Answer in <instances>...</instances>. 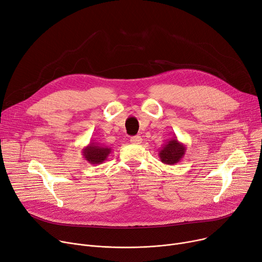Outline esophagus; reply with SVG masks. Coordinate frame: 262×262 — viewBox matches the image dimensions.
Returning <instances> with one entry per match:
<instances>
[{
	"instance_id": "34e87169",
	"label": "esophagus",
	"mask_w": 262,
	"mask_h": 262,
	"mask_svg": "<svg viewBox=\"0 0 262 262\" xmlns=\"http://www.w3.org/2000/svg\"><path fill=\"white\" fill-rule=\"evenodd\" d=\"M130 142H131V144H133V145H138V144H141V143L143 142V138H142L141 136H138V135L132 136Z\"/></svg>"
}]
</instances>
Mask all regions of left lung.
<instances>
[{
	"label": "left lung",
	"mask_w": 262,
	"mask_h": 262,
	"mask_svg": "<svg viewBox=\"0 0 262 262\" xmlns=\"http://www.w3.org/2000/svg\"><path fill=\"white\" fill-rule=\"evenodd\" d=\"M185 151V145L179 142L177 136H173L164 144L162 149L159 151V157L161 162L166 165H176L184 158Z\"/></svg>",
	"instance_id": "1"
}]
</instances>
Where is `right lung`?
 <instances>
[{
	"mask_svg": "<svg viewBox=\"0 0 262 262\" xmlns=\"http://www.w3.org/2000/svg\"><path fill=\"white\" fill-rule=\"evenodd\" d=\"M94 141L90 142V144L82 149V157L92 165L102 164L112 152V149L96 142L94 143Z\"/></svg>",
	"mask_w": 262,
	"mask_h": 262,
	"instance_id": "obj_1",
	"label": "right lung"
}]
</instances>
